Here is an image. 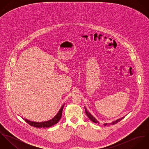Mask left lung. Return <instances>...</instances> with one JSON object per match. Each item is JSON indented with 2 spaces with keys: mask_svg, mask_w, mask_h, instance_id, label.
I'll return each mask as SVG.
<instances>
[{
  "mask_svg": "<svg viewBox=\"0 0 149 149\" xmlns=\"http://www.w3.org/2000/svg\"><path fill=\"white\" fill-rule=\"evenodd\" d=\"M85 113H86V115L88 116V117L89 118V119L91 120H92L93 122H94V123H98V124H99V122L92 116V115H91V114L86 110V108H85ZM124 118V117H122V118H120V119H117L116 120H115V121H114V122H113L112 123H109V124H107V123H105L104 124V126H107V125H115V124H116V123H118L119 122H120L122 119H123Z\"/></svg>",
  "mask_w": 149,
  "mask_h": 149,
  "instance_id": "obj_1",
  "label": "left lung"
}]
</instances>
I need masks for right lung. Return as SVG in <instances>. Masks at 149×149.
<instances>
[{"instance_id":"right-lung-1","label":"right lung","mask_w":149,"mask_h":149,"mask_svg":"<svg viewBox=\"0 0 149 149\" xmlns=\"http://www.w3.org/2000/svg\"><path fill=\"white\" fill-rule=\"evenodd\" d=\"M64 104L61 107V109H60V111H58V113L54 116V118H53L52 119L47 121V122H31L30 120H28L27 119H25L24 120L30 126H33V127H36L38 128H45V127H52V126L56 125V123H57L59 120H60L61 116H62V113H63V108H64Z\"/></svg>"}]
</instances>
